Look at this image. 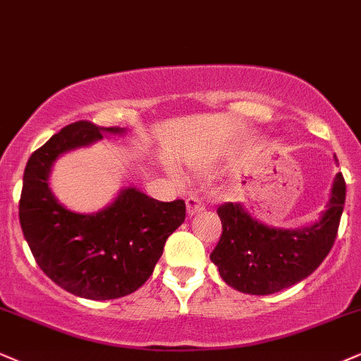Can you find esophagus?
Instances as JSON below:
<instances>
[{
	"label": "esophagus",
	"mask_w": 361,
	"mask_h": 361,
	"mask_svg": "<svg viewBox=\"0 0 361 361\" xmlns=\"http://www.w3.org/2000/svg\"><path fill=\"white\" fill-rule=\"evenodd\" d=\"M188 212H189V216H194V214H197V212H202L204 209H206V206H204V202L201 201V199H199V195H189L188 197Z\"/></svg>",
	"instance_id": "esophagus-1"
}]
</instances>
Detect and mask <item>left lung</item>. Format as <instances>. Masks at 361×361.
I'll list each match as a JSON object with an SVG mask.
<instances>
[{
  "label": "left lung",
  "mask_w": 361,
  "mask_h": 361,
  "mask_svg": "<svg viewBox=\"0 0 361 361\" xmlns=\"http://www.w3.org/2000/svg\"><path fill=\"white\" fill-rule=\"evenodd\" d=\"M345 197L346 184L340 172L333 180L326 211L301 229L273 228L252 217L243 204L224 202L217 209L222 234L211 261L231 288L246 295H273L303 281L331 251Z\"/></svg>",
  "instance_id": "obj_1"
}]
</instances>
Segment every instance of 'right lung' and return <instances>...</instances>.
<instances>
[{
	"mask_svg": "<svg viewBox=\"0 0 361 361\" xmlns=\"http://www.w3.org/2000/svg\"><path fill=\"white\" fill-rule=\"evenodd\" d=\"M120 127L80 120L31 154L23 176L20 224L35 261L53 283L87 300H115L137 291L162 256L167 238L185 219L182 199L160 202L135 188L93 214L73 212L50 189L51 167L61 154L92 145Z\"/></svg>",
	"mask_w": 361,
	"mask_h": 361,
	"instance_id": "add662e5",
	"label": "right lung"
}]
</instances>
